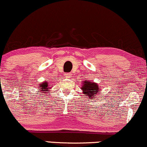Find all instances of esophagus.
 I'll return each mask as SVG.
<instances>
[{
	"instance_id": "1",
	"label": "esophagus",
	"mask_w": 147,
	"mask_h": 147,
	"mask_svg": "<svg viewBox=\"0 0 147 147\" xmlns=\"http://www.w3.org/2000/svg\"><path fill=\"white\" fill-rule=\"evenodd\" d=\"M70 76H71V74L70 73H65V77H66V78H69V77H70Z\"/></svg>"
}]
</instances>
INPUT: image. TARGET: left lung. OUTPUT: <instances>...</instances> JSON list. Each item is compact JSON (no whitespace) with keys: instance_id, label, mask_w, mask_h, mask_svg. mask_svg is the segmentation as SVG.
Masks as SVG:
<instances>
[{"instance_id":"8db88e82","label":"left lung","mask_w":147,"mask_h":147,"mask_svg":"<svg viewBox=\"0 0 147 147\" xmlns=\"http://www.w3.org/2000/svg\"><path fill=\"white\" fill-rule=\"evenodd\" d=\"M99 89L100 88H99L98 84L95 82H88V81L84 82L82 87V90H83L84 94L86 95L85 97H88L89 99L95 98V95L99 92Z\"/></svg>"}]
</instances>
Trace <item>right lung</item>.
Masks as SVG:
<instances>
[{
	"instance_id": "1",
	"label": "right lung",
	"mask_w": 147,
	"mask_h": 147,
	"mask_svg": "<svg viewBox=\"0 0 147 147\" xmlns=\"http://www.w3.org/2000/svg\"><path fill=\"white\" fill-rule=\"evenodd\" d=\"M49 84L47 82H42V84H40V86H38V88H40V90L42 91L41 92L44 93L45 95H46L48 93L47 91H49V88H51L48 86Z\"/></svg>"
}]
</instances>
